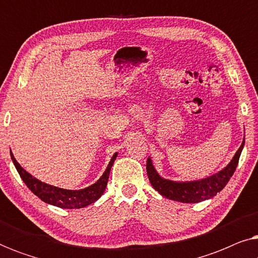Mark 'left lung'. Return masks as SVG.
Listing matches in <instances>:
<instances>
[{
    "label": "left lung",
    "mask_w": 258,
    "mask_h": 258,
    "mask_svg": "<svg viewBox=\"0 0 258 258\" xmlns=\"http://www.w3.org/2000/svg\"><path fill=\"white\" fill-rule=\"evenodd\" d=\"M244 147V139L241 147L236 151L232 160L229 162L227 167H224L216 174L209 177L197 179V181H171V179L163 178L155 169L153 161L150 157L147 160V174L149 177L151 185L155 190H157L162 196L169 200L177 201L182 203H197L202 201L209 200L215 195H217L222 189L227 185L229 179L234 175L236 167L238 164L239 156Z\"/></svg>",
    "instance_id": "obj_1"
}]
</instances>
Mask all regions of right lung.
<instances>
[{"label":"right lung","instance_id":"add662e5","mask_svg":"<svg viewBox=\"0 0 258 258\" xmlns=\"http://www.w3.org/2000/svg\"><path fill=\"white\" fill-rule=\"evenodd\" d=\"M10 156H12L13 163L15 165L22 181L26 183V185L31 190V192H34L38 199H41L45 203L51 204V206L62 208V209H80V208H84L96 202L103 195L109 179V174H110L112 164H114L116 157H117V153L112 155L107 169H105L103 175L97 179V182L80 190L62 189L47 184V183L34 177L27 170H24L19 162L16 161V158L14 157L12 150H10Z\"/></svg>","mask_w":258,"mask_h":258}]
</instances>
